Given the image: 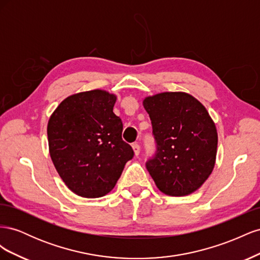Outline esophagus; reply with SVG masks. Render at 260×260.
I'll list each match as a JSON object with an SVG mask.
<instances>
[{
  "label": "esophagus",
  "mask_w": 260,
  "mask_h": 260,
  "mask_svg": "<svg viewBox=\"0 0 260 260\" xmlns=\"http://www.w3.org/2000/svg\"><path fill=\"white\" fill-rule=\"evenodd\" d=\"M132 148H133V152H135L136 156H139V154H140V145L138 143H135V144H132Z\"/></svg>",
  "instance_id": "obj_1"
}]
</instances>
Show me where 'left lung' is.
Listing matches in <instances>:
<instances>
[{"label":"left lung","instance_id":"left-lung-1","mask_svg":"<svg viewBox=\"0 0 260 260\" xmlns=\"http://www.w3.org/2000/svg\"><path fill=\"white\" fill-rule=\"evenodd\" d=\"M155 152L145 166L159 190L171 196L191 194L215 166L217 130L206 108L190 94L165 92L146 98Z\"/></svg>","mask_w":260,"mask_h":260}]
</instances>
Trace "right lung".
<instances>
[{
  "instance_id": "1",
  "label": "right lung",
  "mask_w": 260,
  "mask_h": 260,
  "mask_svg": "<svg viewBox=\"0 0 260 260\" xmlns=\"http://www.w3.org/2000/svg\"><path fill=\"white\" fill-rule=\"evenodd\" d=\"M116 96L93 90L64 100L51 116L48 138L58 175L77 195L95 199L111 192L135 152L121 138L113 108Z\"/></svg>"
}]
</instances>
